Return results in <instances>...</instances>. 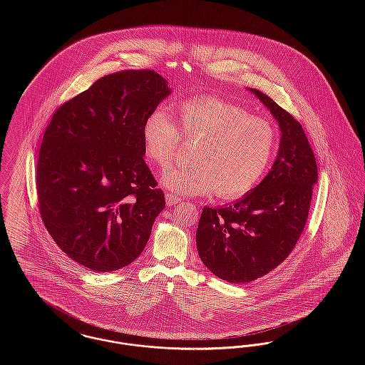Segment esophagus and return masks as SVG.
I'll return each instance as SVG.
<instances>
[{
    "instance_id": "34e87169",
    "label": "esophagus",
    "mask_w": 365,
    "mask_h": 365,
    "mask_svg": "<svg viewBox=\"0 0 365 365\" xmlns=\"http://www.w3.org/2000/svg\"><path fill=\"white\" fill-rule=\"evenodd\" d=\"M165 202L168 207H175L178 202H180V198L176 197L174 194H167L165 195Z\"/></svg>"
}]
</instances>
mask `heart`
<instances>
[{
	"label": "heart",
	"instance_id": "obj_1",
	"mask_svg": "<svg viewBox=\"0 0 365 365\" xmlns=\"http://www.w3.org/2000/svg\"><path fill=\"white\" fill-rule=\"evenodd\" d=\"M175 116L178 125L164 109L156 108L142 124L145 156L160 170L173 163L180 149V135L186 140H198L191 165L161 176L167 190L180 195L217 190L223 198H238L257 186L277 148L271 123L216 96L185 100L176 105Z\"/></svg>",
	"mask_w": 365,
	"mask_h": 365
}]
</instances>
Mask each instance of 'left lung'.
I'll return each instance as SVG.
<instances>
[{
    "mask_svg": "<svg viewBox=\"0 0 365 365\" xmlns=\"http://www.w3.org/2000/svg\"><path fill=\"white\" fill-rule=\"evenodd\" d=\"M249 90L278 122V156L242 198L202 209L195 234L204 265L230 283L256 280L287 259L304 231L317 183L316 158L302 125L264 93Z\"/></svg>",
    "mask_w": 365,
    "mask_h": 365,
    "instance_id": "obj_1",
    "label": "left lung"
}]
</instances>
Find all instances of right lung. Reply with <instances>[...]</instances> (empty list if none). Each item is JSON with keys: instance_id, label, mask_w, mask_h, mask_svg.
<instances>
[{"instance_id": "right-lung-1", "label": "right lung", "mask_w": 365, "mask_h": 365, "mask_svg": "<svg viewBox=\"0 0 365 365\" xmlns=\"http://www.w3.org/2000/svg\"><path fill=\"white\" fill-rule=\"evenodd\" d=\"M171 93L155 71L105 75L61 105L43 134L41 217L58 247L88 269L131 264L165 207L143 160L142 124Z\"/></svg>"}]
</instances>
